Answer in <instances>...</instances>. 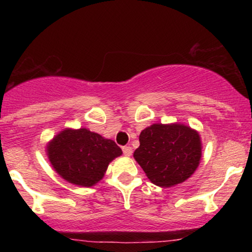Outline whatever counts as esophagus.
Here are the masks:
<instances>
[{
  "instance_id": "obj_1",
  "label": "esophagus",
  "mask_w": 252,
  "mask_h": 252,
  "mask_svg": "<svg viewBox=\"0 0 252 252\" xmlns=\"http://www.w3.org/2000/svg\"><path fill=\"white\" fill-rule=\"evenodd\" d=\"M122 150H123V154L126 156H130L132 154V148H131V147H129V146L123 147Z\"/></svg>"
}]
</instances>
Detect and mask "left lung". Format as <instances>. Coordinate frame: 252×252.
<instances>
[{
    "instance_id": "1",
    "label": "left lung",
    "mask_w": 252,
    "mask_h": 252,
    "mask_svg": "<svg viewBox=\"0 0 252 252\" xmlns=\"http://www.w3.org/2000/svg\"><path fill=\"white\" fill-rule=\"evenodd\" d=\"M135 160L156 186L172 187L189 178L201 158L198 131L184 124L156 123L142 130Z\"/></svg>"
}]
</instances>
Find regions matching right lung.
<instances>
[{
	"label": "right lung",
	"mask_w": 252,
	"mask_h": 252,
	"mask_svg": "<svg viewBox=\"0 0 252 252\" xmlns=\"http://www.w3.org/2000/svg\"><path fill=\"white\" fill-rule=\"evenodd\" d=\"M48 160L63 180L91 187L102 180L109 163L122 155L112 140L85 128H66L47 144Z\"/></svg>",
	"instance_id": "right-lung-1"
}]
</instances>
